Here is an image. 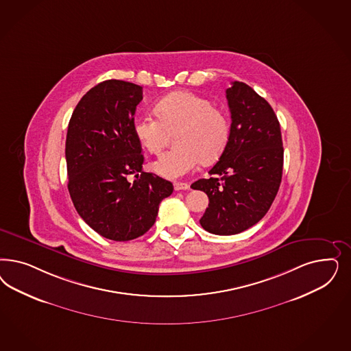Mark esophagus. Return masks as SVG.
Returning a JSON list of instances; mask_svg holds the SVG:
<instances>
[{"label": "esophagus", "instance_id": "1", "mask_svg": "<svg viewBox=\"0 0 351 351\" xmlns=\"http://www.w3.org/2000/svg\"><path fill=\"white\" fill-rule=\"evenodd\" d=\"M174 190L176 191H186L190 190V184L186 182H176L174 183Z\"/></svg>", "mask_w": 351, "mask_h": 351}]
</instances>
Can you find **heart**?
I'll return each mask as SVG.
<instances>
[{
    "instance_id": "heart-1",
    "label": "heart",
    "mask_w": 351,
    "mask_h": 351,
    "mask_svg": "<svg viewBox=\"0 0 351 351\" xmlns=\"http://www.w3.org/2000/svg\"><path fill=\"white\" fill-rule=\"evenodd\" d=\"M158 118L148 113L133 120V133L141 146L160 155L176 133L177 146L158 160L152 168L165 178H180L193 171L202 161L212 162L226 149L230 120L213 102L190 91L167 95L155 106Z\"/></svg>"
}]
</instances>
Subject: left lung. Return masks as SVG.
<instances>
[{"label":"left lung","mask_w":351,"mask_h":351,"mask_svg":"<svg viewBox=\"0 0 351 351\" xmlns=\"http://www.w3.org/2000/svg\"><path fill=\"white\" fill-rule=\"evenodd\" d=\"M231 112L227 147L210 178L191 184L208 195L200 225L215 235H235L267 213L283 173V141L269 102L249 85L234 81L226 90Z\"/></svg>","instance_id":"8db88e82"}]
</instances>
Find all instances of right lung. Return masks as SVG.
Here are the masks:
<instances>
[{"instance_id": "1", "label": "right lung", "mask_w": 351, "mask_h": 351, "mask_svg": "<svg viewBox=\"0 0 351 351\" xmlns=\"http://www.w3.org/2000/svg\"><path fill=\"white\" fill-rule=\"evenodd\" d=\"M142 86L106 80L77 103L66 139L68 191L80 217L103 238L128 241L154 226L173 184L145 173L133 133ZM137 178L133 184L127 177Z\"/></svg>"}]
</instances>
